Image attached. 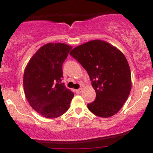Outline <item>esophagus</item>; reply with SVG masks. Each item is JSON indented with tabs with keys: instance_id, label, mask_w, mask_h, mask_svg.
<instances>
[{
	"instance_id": "obj_1",
	"label": "esophagus",
	"mask_w": 153,
	"mask_h": 153,
	"mask_svg": "<svg viewBox=\"0 0 153 153\" xmlns=\"http://www.w3.org/2000/svg\"><path fill=\"white\" fill-rule=\"evenodd\" d=\"M82 91H83V89L82 88H79L78 90H76V93L80 94V93H82Z\"/></svg>"
}]
</instances>
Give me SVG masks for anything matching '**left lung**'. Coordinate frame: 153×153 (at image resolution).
<instances>
[{
    "label": "left lung",
    "instance_id": "obj_1",
    "mask_svg": "<svg viewBox=\"0 0 153 153\" xmlns=\"http://www.w3.org/2000/svg\"><path fill=\"white\" fill-rule=\"evenodd\" d=\"M70 54L87 71L95 91L96 98L88 104V109L102 118L117 114L131 88L130 68L124 54L100 39L79 45Z\"/></svg>",
    "mask_w": 153,
    "mask_h": 153
}]
</instances>
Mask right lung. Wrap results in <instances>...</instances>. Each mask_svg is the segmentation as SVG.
Segmentation results:
<instances>
[{
	"instance_id": "obj_1",
	"label": "right lung",
	"mask_w": 153,
	"mask_h": 153,
	"mask_svg": "<svg viewBox=\"0 0 153 153\" xmlns=\"http://www.w3.org/2000/svg\"><path fill=\"white\" fill-rule=\"evenodd\" d=\"M72 49L64 43L46 44L25 69V95L31 107L45 118H55L64 114L74 95L61 83L62 64Z\"/></svg>"
}]
</instances>
